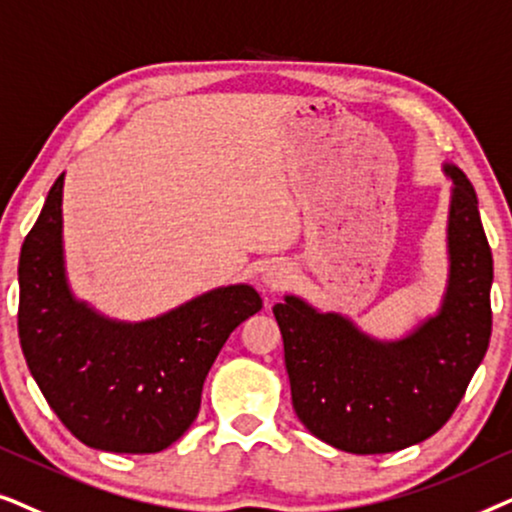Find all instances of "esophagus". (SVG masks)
<instances>
[{"label":"esophagus","mask_w":512,"mask_h":512,"mask_svg":"<svg viewBox=\"0 0 512 512\" xmlns=\"http://www.w3.org/2000/svg\"><path fill=\"white\" fill-rule=\"evenodd\" d=\"M292 281V269L285 262H271L262 271V288L267 292H278L288 288Z\"/></svg>","instance_id":"obj_1"}]
</instances>
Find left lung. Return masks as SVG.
<instances>
[{"mask_svg":"<svg viewBox=\"0 0 512 512\" xmlns=\"http://www.w3.org/2000/svg\"><path fill=\"white\" fill-rule=\"evenodd\" d=\"M449 180L447 283L440 306L405 335L374 337L299 295L274 306L292 407L318 440L351 454H388L438 433L466 393L492 335V250L463 170Z\"/></svg>","mask_w":512,"mask_h":512,"instance_id":"left-lung-1","label":"left lung"}]
</instances>
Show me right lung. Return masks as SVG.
<instances>
[{
  "label": "right lung",
  "instance_id": "right-lung-1",
  "mask_svg": "<svg viewBox=\"0 0 512 512\" xmlns=\"http://www.w3.org/2000/svg\"><path fill=\"white\" fill-rule=\"evenodd\" d=\"M63 187L65 173L20 250L23 356L74 438L102 452L156 454L194 424L217 353L262 297L234 283L154 318L105 316L74 295L67 276Z\"/></svg>",
  "mask_w": 512,
  "mask_h": 512
}]
</instances>
